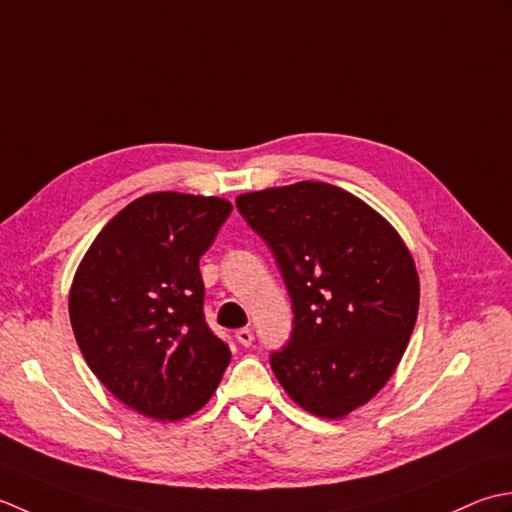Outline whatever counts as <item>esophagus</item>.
<instances>
[{"label": "esophagus", "instance_id": "1", "mask_svg": "<svg viewBox=\"0 0 512 512\" xmlns=\"http://www.w3.org/2000/svg\"><path fill=\"white\" fill-rule=\"evenodd\" d=\"M236 340L243 344V347H249V344L254 342V333H252V329H247V327H243V329H238L236 331Z\"/></svg>", "mask_w": 512, "mask_h": 512}]
</instances>
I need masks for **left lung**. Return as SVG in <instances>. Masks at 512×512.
Masks as SVG:
<instances>
[{
	"label": "left lung",
	"mask_w": 512,
	"mask_h": 512,
	"mask_svg": "<svg viewBox=\"0 0 512 512\" xmlns=\"http://www.w3.org/2000/svg\"><path fill=\"white\" fill-rule=\"evenodd\" d=\"M271 247L294 307V331L271 356L300 409L340 420L373 400L406 351L420 276L387 218L342 187L300 181L236 196Z\"/></svg>",
	"instance_id": "8db88e82"
}]
</instances>
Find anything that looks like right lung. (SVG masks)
<instances>
[{
	"label": "right lung",
	"instance_id": "1",
	"mask_svg": "<svg viewBox=\"0 0 512 512\" xmlns=\"http://www.w3.org/2000/svg\"><path fill=\"white\" fill-rule=\"evenodd\" d=\"M229 212L221 196L145 194L110 218L72 278L68 314L88 367L156 422L203 409L232 358L203 318L198 271Z\"/></svg>",
	"mask_w": 512,
	"mask_h": 512
}]
</instances>
